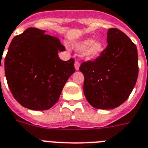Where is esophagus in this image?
<instances>
[{
    "label": "esophagus",
    "mask_w": 148,
    "mask_h": 148,
    "mask_svg": "<svg viewBox=\"0 0 148 148\" xmlns=\"http://www.w3.org/2000/svg\"><path fill=\"white\" fill-rule=\"evenodd\" d=\"M74 68H75L76 71L79 70V68H80V63H79L77 61H76V62H74Z\"/></svg>",
    "instance_id": "esophagus-1"
}]
</instances>
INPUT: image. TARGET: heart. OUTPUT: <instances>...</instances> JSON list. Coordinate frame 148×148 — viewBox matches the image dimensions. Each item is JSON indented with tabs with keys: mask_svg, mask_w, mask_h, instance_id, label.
<instances>
[{
	"mask_svg": "<svg viewBox=\"0 0 148 148\" xmlns=\"http://www.w3.org/2000/svg\"><path fill=\"white\" fill-rule=\"evenodd\" d=\"M74 49L80 52L86 60H93L99 58L104 51L105 45L99 39H85L74 44Z\"/></svg>",
	"mask_w": 148,
	"mask_h": 148,
	"instance_id": "b5f03b06",
	"label": "heart"
}]
</instances>
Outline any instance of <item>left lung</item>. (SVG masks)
I'll return each mask as SVG.
<instances>
[{"instance_id":"obj_1","label":"left lung","mask_w":148,"mask_h":148,"mask_svg":"<svg viewBox=\"0 0 148 148\" xmlns=\"http://www.w3.org/2000/svg\"><path fill=\"white\" fill-rule=\"evenodd\" d=\"M107 47L93 62H84V93L93 107L112 109L128 99L138 76L136 45L118 29L107 32Z\"/></svg>"}]
</instances>
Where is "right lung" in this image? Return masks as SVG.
<instances>
[{"instance_id":"right-lung-1","label":"right lung","mask_w":148,"mask_h":148,"mask_svg":"<svg viewBox=\"0 0 148 148\" xmlns=\"http://www.w3.org/2000/svg\"><path fill=\"white\" fill-rule=\"evenodd\" d=\"M28 28L11 41L4 61L8 84L16 101L32 110H46L58 101L68 78L75 71L74 60L58 57L65 51L56 37Z\"/></svg>"}]
</instances>
